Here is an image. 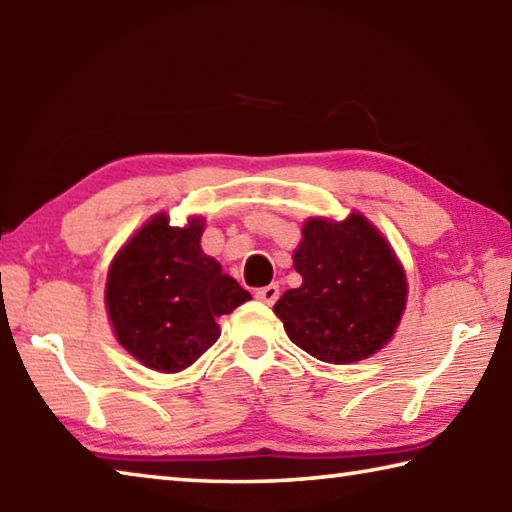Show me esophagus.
I'll return each mask as SVG.
<instances>
[{
    "mask_svg": "<svg viewBox=\"0 0 512 512\" xmlns=\"http://www.w3.org/2000/svg\"><path fill=\"white\" fill-rule=\"evenodd\" d=\"M279 294H281L279 285L272 283V285H265V288H258L256 290V299L267 303V306H272V303H276V299H279Z\"/></svg>",
    "mask_w": 512,
    "mask_h": 512,
    "instance_id": "34e87169",
    "label": "esophagus"
}]
</instances>
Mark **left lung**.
<instances>
[{
    "instance_id": "left-lung-1",
    "label": "left lung",
    "mask_w": 512,
    "mask_h": 512,
    "mask_svg": "<svg viewBox=\"0 0 512 512\" xmlns=\"http://www.w3.org/2000/svg\"><path fill=\"white\" fill-rule=\"evenodd\" d=\"M301 288L274 312L285 333L321 362L348 364L389 342L407 303L405 272L389 242L360 213L342 222L310 218L294 251Z\"/></svg>"
}]
</instances>
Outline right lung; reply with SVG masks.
Returning <instances> with one entry per match:
<instances>
[{
  "label": "right lung",
  "mask_w": 512,
  "mask_h": 512,
  "mask_svg": "<svg viewBox=\"0 0 512 512\" xmlns=\"http://www.w3.org/2000/svg\"><path fill=\"white\" fill-rule=\"evenodd\" d=\"M204 222L170 227L164 213L134 233L107 274L116 339L148 369L177 373L218 342V317L251 299L200 247Z\"/></svg>",
  "instance_id": "obj_1"
}]
</instances>
